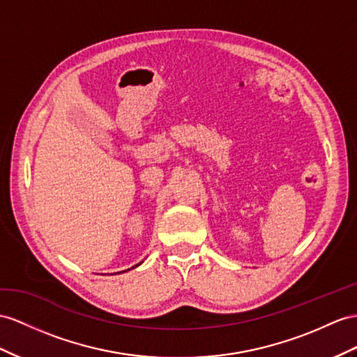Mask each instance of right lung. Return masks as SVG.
I'll return each mask as SVG.
<instances>
[{
	"label": "right lung",
	"instance_id": "right-lung-1",
	"mask_svg": "<svg viewBox=\"0 0 357 357\" xmlns=\"http://www.w3.org/2000/svg\"><path fill=\"white\" fill-rule=\"evenodd\" d=\"M135 267H137V266H135ZM132 268H134V267H132Z\"/></svg>",
	"mask_w": 357,
	"mask_h": 357
}]
</instances>
